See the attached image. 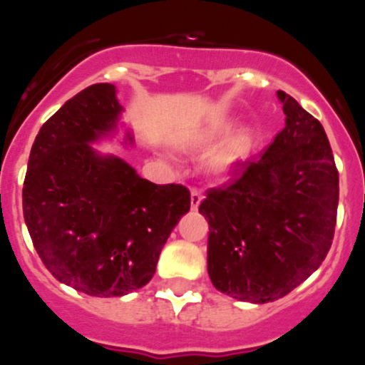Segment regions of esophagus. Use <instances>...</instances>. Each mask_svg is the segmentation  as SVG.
<instances>
[{
	"mask_svg": "<svg viewBox=\"0 0 365 365\" xmlns=\"http://www.w3.org/2000/svg\"><path fill=\"white\" fill-rule=\"evenodd\" d=\"M202 198H204V197H202L200 190H197V187H191V207L197 209L198 205H200Z\"/></svg>",
	"mask_w": 365,
	"mask_h": 365,
	"instance_id": "1",
	"label": "esophagus"
}]
</instances>
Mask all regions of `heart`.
Segmentation results:
<instances>
[{"instance_id":"obj_1","label":"heart","mask_w":365,"mask_h":365,"mask_svg":"<svg viewBox=\"0 0 365 365\" xmlns=\"http://www.w3.org/2000/svg\"><path fill=\"white\" fill-rule=\"evenodd\" d=\"M225 129H220V131L211 133L205 138H215V136L225 135ZM245 153H247V142L245 140H232V142H227L225 145L220 147L215 154H212V167L216 170H229L230 167L237 163L240 160H243Z\"/></svg>"}]
</instances>
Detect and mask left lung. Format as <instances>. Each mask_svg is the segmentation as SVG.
<instances>
[{"mask_svg":"<svg viewBox=\"0 0 365 365\" xmlns=\"http://www.w3.org/2000/svg\"><path fill=\"white\" fill-rule=\"evenodd\" d=\"M286 125L232 181L211 187L198 211L209 223L207 273L229 297L268 304L321 266L337 222L339 172L327 133L279 90Z\"/></svg>","mask_w":365,"mask_h":365,"instance_id":"obj_1","label":"left lung"}]
</instances>
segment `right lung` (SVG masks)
Wrapping results in <instances>:
<instances>
[{
	"mask_svg": "<svg viewBox=\"0 0 365 365\" xmlns=\"http://www.w3.org/2000/svg\"><path fill=\"white\" fill-rule=\"evenodd\" d=\"M120 111L110 83L76 93L41 128L24 178V222L38 257L56 280L90 297L145 286L190 211L186 186L147 181L90 147L117 128Z\"/></svg>",
	"mask_w": 365,
	"mask_h": 365,
	"instance_id": "1",
	"label": "right lung"
}]
</instances>
